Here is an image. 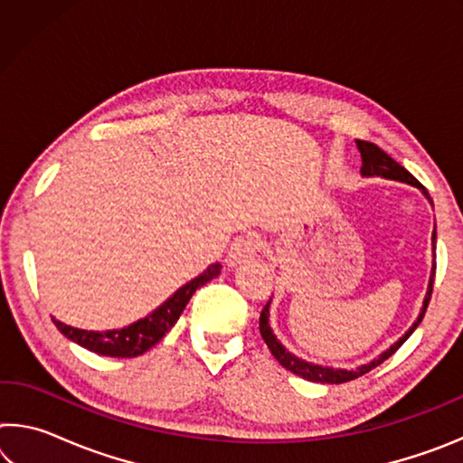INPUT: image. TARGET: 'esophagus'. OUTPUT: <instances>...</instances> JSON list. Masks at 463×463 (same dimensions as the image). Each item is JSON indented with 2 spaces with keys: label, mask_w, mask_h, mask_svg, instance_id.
I'll use <instances>...</instances> for the list:
<instances>
[{
  "label": "esophagus",
  "mask_w": 463,
  "mask_h": 463,
  "mask_svg": "<svg viewBox=\"0 0 463 463\" xmlns=\"http://www.w3.org/2000/svg\"><path fill=\"white\" fill-rule=\"evenodd\" d=\"M260 245H261L260 234H255V232L241 234V237L232 241V245L229 249V255H226V263L239 265L242 261L250 260V257H255L257 250H260Z\"/></svg>",
  "instance_id": "obj_1"
}]
</instances>
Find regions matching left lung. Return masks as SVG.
<instances>
[{
    "label": "left lung",
    "mask_w": 463,
    "mask_h": 463,
    "mask_svg": "<svg viewBox=\"0 0 463 463\" xmlns=\"http://www.w3.org/2000/svg\"><path fill=\"white\" fill-rule=\"evenodd\" d=\"M355 145L359 148V153H362V177H382V179H390V182H401V184L417 187V190H420V194L429 200L430 206H433V200H430L429 192L425 190V187H422V184L419 182V179H414L402 165H398V163L392 159L388 153H383L378 145L365 143V140H355ZM430 245H433V260H435V247H437V232L435 231H433V237H430ZM433 279H435V261H433V268H430L429 286H427L425 300H422V308L419 312L417 320H414V323H412V326L394 345H390L386 351H382L378 357L372 359V362L364 364V365L354 367V370H341V367H328V365L312 364V362H307V359L294 355L292 351H288L284 345H281V341L278 339V336H276V333H273V328L269 325L271 298H269V302L265 304V308L261 310L260 331H261L263 341L268 343L271 355L276 357L278 362H279V365H284L288 372H292L296 375H300V378H304V380L317 382V383H343V382L355 380V378H359V375L372 372L373 367H378L380 364L386 362L390 355H394L396 351L401 349V345L414 333V328L420 325V320H422V317H425L427 307H429L430 294H433Z\"/></svg>",
    "instance_id": "1"
}]
</instances>
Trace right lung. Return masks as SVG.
I'll return each instance as SVG.
<instances>
[{"mask_svg":"<svg viewBox=\"0 0 463 463\" xmlns=\"http://www.w3.org/2000/svg\"><path fill=\"white\" fill-rule=\"evenodd\" d=\"M222 265L213 263L208 265V269H203L198 278L187 281L185 286L177 289L174 296H169L159 308H155L151 315L137 320L124 328H112V331H83V328L69 326L61 320L52 318V323L57 325L59 331L67 336L69 341H73L81 347L93 351L98 355L106 357H137L143 355L145 351L153 347L155 343H159L171 326L177 323V318L182 317L184 308L190 302V298L198 288L208 284L210 279L221 276Z\"/></svg>","mask_w":463,"mask_h":463,"instance_id":"add662e5","label":"right lung"}]
</instances>
